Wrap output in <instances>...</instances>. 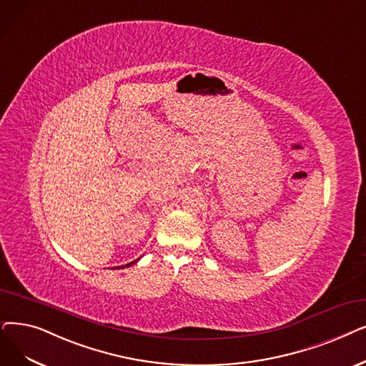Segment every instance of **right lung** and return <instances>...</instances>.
<instances>
[{"label":"right lung","mask_w":366,"mask_h":366,"mask_svg":"<svg viewBox=\"0 0 366 366\" xmlns=\"http://www.w3.org/2000/svg\"><path fill=\"white\" fill-rule=\"evenodd\" d=\"M137 260H139V259H137ZM137 260H134V262H132V263H127V264H125V266H119V267H117V269H122V267H130V266H132V264H133V263H136V262H137Z\"/></svg>","instance_id":"obj_1"}]
</instances>
